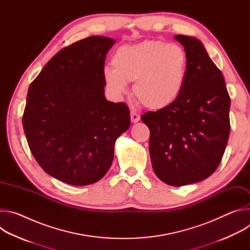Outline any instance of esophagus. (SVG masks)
Listing matches in <instances>:
<instances>
[{
  "label": "esophagus",
  "mask_w": 250,
  "mask_h": 250,
  "mask_svg": "<svg viewBox=\"0 0 250 250\" xmlns=\"http://www.w3.org/2000/svg\"><path fill=\"white\" fill-rule=\"evenodd\" d=\"M130 119H131V122L133 124H135V123H137L140 120V117H139L138 114H136L134 112H130Z\"/></svg>",
  "instance_id": "obj_1"
}]
</instances>
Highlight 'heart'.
<instances>
[{"instance_id":"b5f03b06","label":"heart","mask_w":250,"mask_h":250,"mask_svg":"<svg viewBox=\"0 0 250 250\" xmlns=\"http://www.w3.org/2000/svg\"><path fill=\"white\" fill-rule=\"evenodd\" d=\"M188 54L178 44L146 41L120 47L113 56V67L104 69V80L117 96L134 82L135 98L146 108L160 111L181 96L188 74Z\"/></svg>"}]
</instances>
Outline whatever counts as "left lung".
<instances>
[{"label":"left lung","mask_w":250,"mask_h":250,"mask_svg":"<svg viewBox=\"0 0 250 250\" xmlns=\"http://www.w3.org/2000/svg\"><path fill=\"white\" fill-rule=\"evenodd\" d=\"M188 54L184 90L172 105L141 116L150 130L149 153L154 173L171 186L203 181L218 168L229 136L230 98L221 70L204 44L177 34Z\"/></svg>","instance_id":"8db88e82"}]
</instances>
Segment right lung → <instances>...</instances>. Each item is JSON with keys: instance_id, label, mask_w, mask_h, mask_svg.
Masks as SVG:
<instances>
[{"instance_id": "add662e5", "label": "right lung", "mask_w": 250, "mask_h": 250, "mask_svg": "<svg viewBox=\"0 0 250 250\" xmlns=\"http://www.w3.org/2000/svg\"><path fill=\"white\" fill-rule=\"evenodd\" d=\"M115 43L93 35L61 49L28 88L22 116L28 146L42 168L64 183L101 180L117 138L129 127L127 105L104 97V59Z\"/></svg>"}]
</instances>
